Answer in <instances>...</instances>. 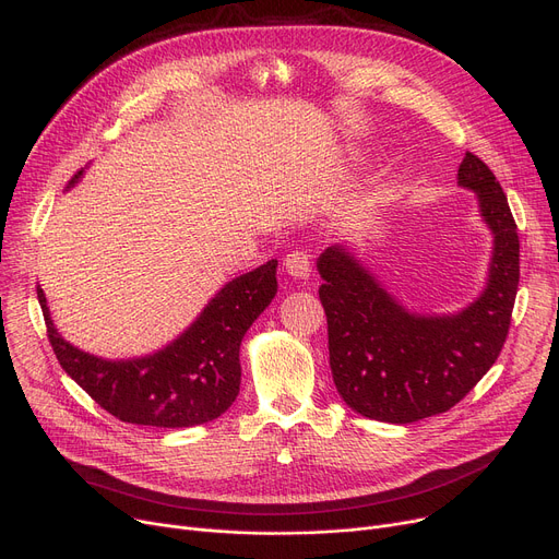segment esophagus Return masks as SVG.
I'll list each match as a JSON object with an SVG mask.
<instances>
[{
  "label": "esophagus",
  "mask_w": 559,
  "mask_h": 559,
  "mask_svg": "<svg viewBox=\"0 0 559 559\" xmlns=\"http://www.w3.org/2000/svg\"><path fill=\"white\" fill-rule=\"evenodd\" d=\"M285 272L295 278H308L310 276V255L304 249H295L285 255Z\"/></svg>",
  "instance_id": "esophagus-1"
}]
</instances>
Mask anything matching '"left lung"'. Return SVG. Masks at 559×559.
I'll list each match as a JSON object with an SVG mask.
<instances>
[{
    "mask_svg": "<svg viewBox=\"0 0 559 559\" xmlns=\"http://www.w3.org/2000/svg\"><path fill=\"white\" fill-rule=\"evenodd\" d=\"M457 183L478 192L493 230L483 297L451 317L407 312L346 249L319 255V299L329 321L331 371L340 396L369 419L413 424L447 413L476 388L506 344L519 289V233L493 171L472 152Z\"/></svg>",
    "mask_w": 559,
    "mask_h": 559,
    "instance_id": "8db88e82",
    "label": "left lung"
}]
</instances>
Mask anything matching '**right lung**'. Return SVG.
Wrapping results in <instances>:
<instances>
[{
  "label": "right lung",
  "mask_w": 559,
  "mask_h": 559,
  "mask_svg": "<svg viewBox=\"0 0 559 559\" xmlns=\"http://www.w3.org/2000/svg\"><path fill=\"white\" fill-rule=\"evenodd\" d=\"M276 264L270 260L226 283L179 340L135 360L83 354L56 333L40 285L38 301L58 362L106 413L138 426L190 428L217 419L238 396L240 342L276 295Z\"/></svg>",
  "instance_id": "obj_1"
}]
</instances>
